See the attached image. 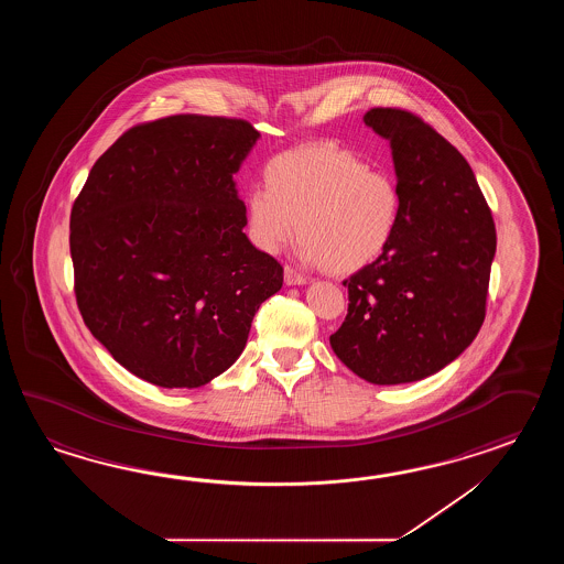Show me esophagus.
I'll use <instances>...</instances> for the list:
<instances>
[{"label": "esophagus", "mask_w": 564, "mask_h": 564, "mask_svg": "<svg viewBox=\"0 0 564 564\" xmlns=\"http://www.w3.org/2000/svg\"><path fill=\"white\" fill-rule=\"evenodd\" d=\"M284 282H286L288 286H300V284H306V276H302L292 268H286L284 270Z\"/></svg>", "instance_id": "34e87169"}]
</instances>
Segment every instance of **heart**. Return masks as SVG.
<instances>
[{"mask_svg":"<svg viewBox=\"0 0 564 564\" xmlns=\"http://www.w3.org/2000/svg\"><path fill=\"white\" fill-rule=\"evenodd\" d=\"M262 187L246 195V234L276 256L296 234L300 258L333 274L371 265L395 240L401 189L395 177L336 143L302 144L272 156Z\"/></svg>","mask_w":564,"mask_h":564,"instance_id":"heart-1","label":"heart"}]
</instances>
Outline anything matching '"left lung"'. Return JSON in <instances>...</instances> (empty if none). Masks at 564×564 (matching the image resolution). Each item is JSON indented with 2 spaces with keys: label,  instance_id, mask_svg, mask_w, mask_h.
I'll return each instance as SVG.
<instances>
[{
  "label": "left lung",
  "instance_id": "obj_1",
  "mask_svg": "<svg viewBox=\"0 0 564 564\" xmlns=\"http://www.w3.org/2000/svg\"><path fill=\"white\" fill-rule=\"evenodd\" d=\"M365 124L393 149L401 219L389 250L343 282L347 318L330 347L369 383H411L478 335L496 226L468 161L432 124L391 107L371 108Z\"/></svg>",
  "mask_w": 564,
  "mask_h": 564
}]
</instances>
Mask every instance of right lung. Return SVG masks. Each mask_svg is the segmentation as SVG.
<instances>
[{
	"label": "right lung",
	"instance_id": "obj_1",
	"mask_svg": "<svg viewBox=\"0 0 564 564\" xmlns=\"http://www.w3.org/2000/svg\"><path fill=\"white\" fill-rule=\"evenodd\" d=\"M248 120L173 115L134 124L98 156L70 214L74 294L127 371L202 387L238 360L284 270L243 234L234 173Z\"/></svg>",
	"mask_w": 564,
	"mask_h": 564
}]
</instances>
